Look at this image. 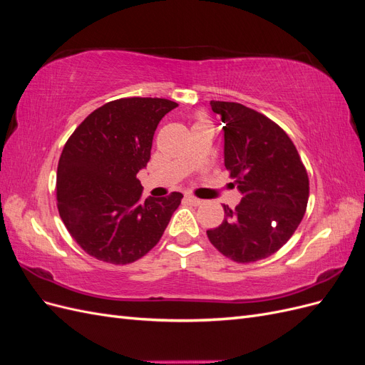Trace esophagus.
Returning <instances> with one entry per match:
<instances>
[{
	"instance_id": "obj_1",
	"label": "esophagus",
	"mask_w": 365,
	"mask_h": 365,
	"mask_svg": "<svg viewBox=\"0 0 365 365\" xmlns=\"http://www.w3.org/2000/svg\"><path fill=\"white\" fill-rule=\"evenodd\" d=\"M185 201L189 202L190 205H193V207H197V205H201V204H202V200H200V197L190 196V195H187V196H185Z\"/></svg>"
}]
</instances>
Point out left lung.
Segmentation results:
<instances>
[{"label": "left lung", "mask_w": 365, "mask_h": 365, "mask_svg": "<svg viewBox=\"0 0 365 365\" xmlns=\"http://www.w3.org/2000/svg\"><path fill=\"white\" fill-rule=\"evenodd\" d=\"M224 121V161L242 193L217 228L207 230L215 248L237 263L269 257L300 225L309 200L306 168L288 134L251 108L210 102Z\"/></svg>", "instance_id": "left-lung-1"}]
</instances>
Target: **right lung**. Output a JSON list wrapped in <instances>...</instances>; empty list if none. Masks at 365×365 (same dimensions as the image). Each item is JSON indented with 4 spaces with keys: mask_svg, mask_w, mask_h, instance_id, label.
I'll list each match as a JSON object with an SVG mask.
<instances>
[{
    "mask_svg": "<svg viewBox=\"0 0 365 365\" xmlns=\"http://www.w3.org/2000/svg\"><path fill=\"white\" fill-rule=\"evenodd\" d=\"M176 106L168 98H118L97 108L65 143L58 164V208L90 256L126 264L158 244L182 195L145 200L137 173L150 160L160 120Z\"/></svg>",
    "mask_w": 365,
    "mask_h": 365,
    "instance_id": "1",
    "label": "right lung"
}]
</instances>
